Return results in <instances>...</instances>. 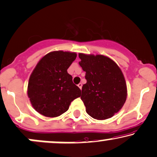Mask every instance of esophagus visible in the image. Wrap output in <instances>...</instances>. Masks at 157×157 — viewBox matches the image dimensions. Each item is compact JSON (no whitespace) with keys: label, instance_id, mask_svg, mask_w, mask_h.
<instances>
[{"label":"esophagus","instance_id":"34e87169","mask_svg":"<svg viewBox=\"0 0 157 157\" xmlns=\"http://www.w3.org/2000/svg\"><path fill=\"white\" fill-rule=\"evenodd\" d=\"M78 86L79 88H80L81 90H82V83H79V84H78Z\"/></svg>","mask_w":157,"mask_h":157}]
</instances>
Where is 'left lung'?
Listing matches in <instances>:
<instances>
[{
    "label": "left lung",
    "mask_w": 157,
    "mask_h": 157,
    "mask_svg": "<svg viewBox=\"0 0 157 157\" xmlns=\"http://www.w3.org/2000/svg\"><path fill=\"white\" fill-rule=\"evenodd\" d=\"M79 64L86 72V83L81 96L86 112L103 121L117 113L126 102L127 86L121 68L109 57L79 53Z\"/></svg>",
    "instance_id": "obj_1"
}]
</instances>
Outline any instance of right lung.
<instances>
[{
  "mask_svg": "<svg viewBox=\"0 0 157 157\" xmlns=\"http://www.w3.org/2000/svg\"><path fill=\"white\" fill-rule=\"evenodd\" d=\"M76 56L75 52L51 51L33 70L27 94L33 108L40 115L59 117L67 111L72 101L81 96V90L67 73Z\"/></svg>",
  "mask_w": 157,
  "mask_h": 157,
  "instance_id": "add662e5",
  "label": "right lung"
}]
</instances>
